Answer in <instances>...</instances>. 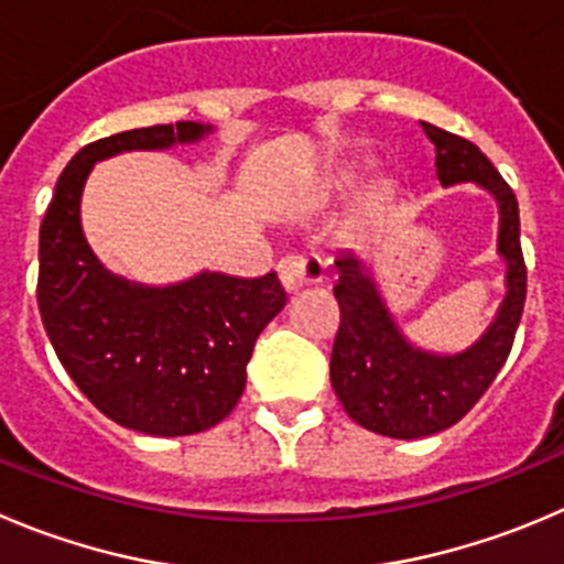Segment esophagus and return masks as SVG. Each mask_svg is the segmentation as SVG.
<instances>
[{
  "label": "esophagus",
  "mask_w": 564,
  "mask_h": 564,
  "mask_svg": "<svg viewBox=\"0 0 564 564\" xmlns=\"http://www.w3.org/2000/svg\"><path fill=\"white\" fill-rule=\"evenodd\" d=\"M279 279L285 285L288 293H296L302 288L315 285L324 279V262L318 257H304V254H288L285 260L279 262Z\"/></svg>",
  "instance_id": "34e87169"
}]
</instances>
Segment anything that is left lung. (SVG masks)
I'll return each mask as SVG.
<instances>
[{"mask_svg":"<svg viewBox=\"0 0 564 564\" xmlns=\"http://www.w3.org/2000/svg\"><path fill=\"white\" fill-rule=\"evenodd\" d=\"M423 132L437 152L434 165L440 185L470 182L496 202V254L503 262V299L470 346L434 351L404 335L371 262L354 257V251H337L335 299L340 304V329L329 362L332 388L351 421L395 440L429 437L468 415L507 362L527 302V265L512 187L470 141L434 124H423Z\"/></svg>","mask_w":564,"mask_h":564,"instance_id":"1","label":"left lung"}]
</instances>
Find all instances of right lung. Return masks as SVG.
<instances>
[{
	"mask_svg": "<svg viewBox=\"0 0 564 564\" xmlns=\"http://www.w3.org/2000/svg\"><path fill=\"white\" fill-rule=\"evenodd\" d=\"M213 132L180 121L88 143L57 180L41 224L37 307L57 359L96 410L154 437L205 432L235 410L254 340L288 293L273 271H198L171 285L118 276L85 238L83 191L101 160L193 147Z\"/></svg>",
	"mask_w": 564,
	"mask_h": 564,
	"instance_id": "right-lung-1",
	"label": "right lung"
}]
</instances>
